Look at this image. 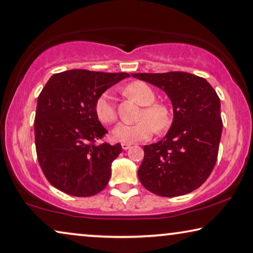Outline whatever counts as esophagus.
Wrapping results in <instances>:
<instances>
[{
    "instance_id": "obj_1",
    "label": "esophagus",
    "mask_w": 253,
    "mask_h": 253,
    "mask_svg": "<svg viewBox=\"0 0 253 253\" xmlns=\"http://www.w3.org/2000/svg\"><path fill=\"white\" fill-rule=\"evenodd\" d=\"M122 147H123V150H128V148L130 147V144H128V143H122Z\"/></svg>"
}]
</instances>
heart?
I'll use <instances>...</instances> for the list:
<instances>
[{
  "mask_svg": "<svg viewBox=\"0 0 253 253\" xmlns=\"http://www.w3.org/2000/svg\"><path fill=\"white\" fill-rule=\"evenodd\" d=\"M124 94L138 105L144 106L139 114V122L134 125L119 124L112 130V137L123 143H133L150 138L162 133L171 125V110L166 103L154 102L155 93L146 83L135 81L124 87ZM95 114L103 124H112L117 119V112L109 93H102L95 102Z\"/></svg>",
  "mask_w": 253,
  "mask_h": 253,
  "instance_id": "b5f03b06",
  "label": "heart"
}]
</instances>
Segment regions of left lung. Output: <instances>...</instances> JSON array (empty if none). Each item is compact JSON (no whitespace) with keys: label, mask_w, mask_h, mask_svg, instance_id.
Returning <instances> with one entry per match:
<instances>
[{"label":"left lung","mask_w":253,"mask_h":253,"mask_svg":"<svg viewBox=\"0 0 253 253\" xmlns=\"http://www.w3.org/2000/svg\"><path fill=\"white\" fill-rule=\"evenodd\" d=\"M131 76L163 90L173 107L168 134L144 146L139 181L162 197L189 194L206 181L217 160L223 128L218 95L205 79L186 72Z\"/></svg>","instance_id":"1"}]
</instances>
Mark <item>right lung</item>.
<instances>
[{"label": "right lung", "mask_w": 253, "mask_h": 253, "mask_svg": "<svg viewBox=\"0 0 253 253\" xmlns=\"http://www.w3.org/2000/svg\"><path fill=\"white\" fill-rule=\"evenodd\" d=\"M128 76L71 70L48 80L38 97L35 142L40 168L51 186L75 197L105 189L122 145L95 144L108 133L95 114V102Z\"/></svg>", "instance_id": "obj_1"}]
</instances>
